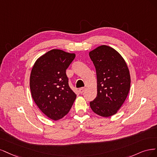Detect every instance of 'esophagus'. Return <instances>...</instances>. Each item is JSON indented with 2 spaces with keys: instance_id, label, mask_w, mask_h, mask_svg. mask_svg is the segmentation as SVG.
I'll return each instance as SVG.
<instances>
[{
  "instance_id": "esophagus-1",
  "label": "esophagus",
  "mask_w": 157,
  "mask_h": 157,
  "mask_svg": "<svg viewBox=\"0 0 157 157\" xmlns=\"http://www.w3.org/2000/svg\"><path fill=\"white\" fill-rule=\"evenodd\" d=\"M85 88L84 87H82V88H80L79 89V92L80 94H83L84 92H85Z\"/></svg>"
}]
</instances>
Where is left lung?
Masks as SVG:
<instances>
[{"instance_id":"obj_1","label":"left lung","mask_w":157,"mask_h":157,"mask_svg":"<svg viewBox=\"0 0 157 157\" xmlns=\"http://www.w3.org/2000/svg\"><path fill=\"white\" fill-rule=\"evenodd\" d=\"M96 68L97 95L90 107L100 116L108 117L117 112L130 87L129 70L121 55L112 48L101 45L89 53Z\"/></svg>"}]
</instances>
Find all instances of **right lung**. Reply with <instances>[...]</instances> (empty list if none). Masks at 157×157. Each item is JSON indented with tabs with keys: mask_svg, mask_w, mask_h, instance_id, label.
Segmentation results:
<instances>
[{
	"mask_svg": "<svg viewBox=\"0 0 157 157\" xmlns=\"http://www.w3.org/2000/svg\"><path fill=\"white\" fill-rule=\"evenodd\" d=\"M74 53L52 49L34 63L30 77L32 97L39 109L50 119H62L71 109L76 98L70 88L66 70Z\"/></svg>",
	"mask_w": 157,
	"mask_h": 157,
	"instance_id": "right-lung-1",
	"label": "right lung"
}]
</instances>
